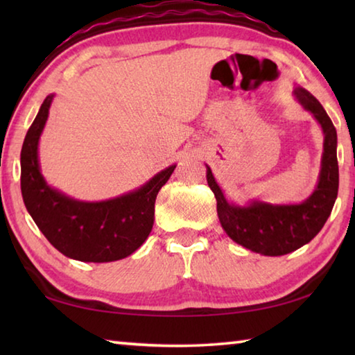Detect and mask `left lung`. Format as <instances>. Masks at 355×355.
Returning a JSON list of instances; mask_svg holds the SVG:
<instances>
[{"mask_svg": "<svg viewBox=\"0 0 355 355\" xmlns=\"http://www.w3.org/2000/svg\"><path fill=\"white\" fill-rule=\"evenodd\" d=\"M297 103L309 111L322 130V156L318 183L307 199L299 203H269L250 199L239 203L227 199L207 166V182L218 202L222 228L236 244L255 254L279 257L310 243L326 224L338 196L336 130L322 105L304 87L293 91Z\"/></svg>", "mask_w": 355, "mask_h": 355, "instance_id": "left-lung-1", "label": "left lung"}]
</instances>
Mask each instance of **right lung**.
Listing matches in <instances>:
<instances>
[{
	"label": "right lung",
	"mask_w": 355,
	"mask_h": 355,
	"mask_svg": "<svg viewBox=\"0 0 355 355\" xmlns=\"http://www.w3.org/2000/svg\"><path fill=\"white\" fill-rule=\"evenodd\" d=\"M53 98L55 94L44 100L21 147V196L28 213L53 248L71 260L110 263L127 258L152 232L156 196L177 164L112 199L87 202L64 194L48 184L39 161V141Z\"/></svg>",
	"instance_id": "right-lung-1"
}]
</instances>
